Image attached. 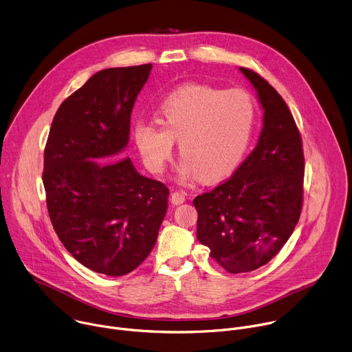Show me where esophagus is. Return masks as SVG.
<instances>
[{"label":"esophagus","instance_id":"obj_1","mask_svg":"<svg viewBox=\"0 0 352 352\" xmlns=\"http://www.w3.org/2000/svg\"><path fill=\"white\" fill-rule=\"evenodd\" d=\"M186 197H187V194L184 191H173L170 201L173 205H180L186 201Z\"/></svg>","mask_w":352,"mask_h":352}]
</instances>
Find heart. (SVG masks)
Segmentation results:
<instances>
[{
    "label": "heart",
    "mask_w": 352,
    "mask_h": 352,
    "mask_svg": "<svg viewBox=\"0 0 352 352\" xmlns=\"http://www.w3.org/2000/svg\"><path fill=\"white\" fill-rule=\"evenodd\" d=\"M160 115L162 123H135L137 148L148 168L160 173L179 138L183 158L177 175L182 180L201 175L205 180H219L232 173L248 148L255 123L254 104L247 93L202 85H186L169 93L160 105Z\"/></svg>",
    "instance_id": "obj_1"
}]
</instances>
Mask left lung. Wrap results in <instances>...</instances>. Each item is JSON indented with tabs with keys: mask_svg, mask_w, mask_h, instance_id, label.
Here are the masks:
<instances>
[{
	"mask_svg": "<svg viewBox=\"0 0 352 352\" xmlns=\"http://www.w3.org/2000/svg\"><path fill=\"white\" fill-rule=\"evenodd\" d=\"M240 70L263 108L258 144L229 180L192 201L198 241L230 273L267 263L290 239L301 215L305 172L302 140L287 104L254 70Z\"/></svg>",
	"mask_w": 352,
	"mask_h": 352,
	"instance_id": "obj_1",
	"label": "left lung"
}]
</instances>
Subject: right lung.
Wrapping results in <instances>:
<instances>
[{"label":"right lung","instance_id":"obj_1","mask_svg":"<svg viewBox=\"0 0 352 352\" xmlns=\"http://www.w3.org/2000/svg\"><path fill=\"white\" fill-rule=\"evenodd\" d=\"M151 63L93 75L58 108L44 150L47 209L63 247L107 276L134 270L155 245L168 187L120 158Z\"/></svg>","mask_w":352,"mask_h":352}]
</instances>
